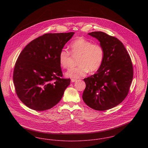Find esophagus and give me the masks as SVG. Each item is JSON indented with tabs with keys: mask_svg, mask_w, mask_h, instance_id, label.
<instances>
[{
	"mask_svg": "<svg viewBox=\"0 0 148 148\" xmlns=\"http://www.w3.org/2000/svg\"><path fill=\"white\" fill-rule=\"evenodd\" d=\"M76 81H77V79H71V82H73H73H76Z\"/></svg>",
	"mask_w": 148,
	"mask_h": 148,
	"instance_id": "esophagus-1",
	"label": "esophagus"
}]
</instances>
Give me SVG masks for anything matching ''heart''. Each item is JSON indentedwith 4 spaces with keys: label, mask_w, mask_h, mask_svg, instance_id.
I'll list each match as a JSON object with an SVG mask.
<instances>
[{
    "label": "heart",
    "mask_w": 148,
    "mask_h": 148,
    "mask_svg": "<svg viewBox=\"0 0 148 148\" xmlns=\"http://www.w3.org/2000/svg\"><path fill=\"white\" fill-rule=\"evenodd\" d=\"M70 48L71 52L62 49L59 54V64L65 69L70 67L71 54L73 56H78V65L66 73L68 77L76 79L84 77L89 71H98L103 63L104 50L99 44H92L91 41L80 37L71 43Z\"/></svg>",
    "instance_id": "obj_1"
}]
</instances>
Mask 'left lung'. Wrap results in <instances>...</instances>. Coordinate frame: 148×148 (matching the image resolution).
I'll list each match as a JSON object with an SVG mask.
<instances>
[{"instance_id": "obj_1", "label": "left lung", "mask_w": 148, "mask_h": 148, "mask_svg": "<svg viewBox=\"0 0 148 148\" xmlns=\"http://www.w3.org/2000/svg\"><path fill=\"white\" fill-rule=\"evenodd\" d=\"M104 50V59L97 73L84 79L82 98L92 109L104 111L119 105L127 97L133 78V67L123 44L102 32L88 33Z\"/></svg>"}]
</instances>
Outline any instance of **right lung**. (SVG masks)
Masks as SVG:
<instances>
[{
	"instance_id": "right-lung-1",
	"label": "right lung",
	"mask_w": 148,
	"mask_h": 148,
	"mask_svg": "<svg viewBox=\"0 0 148 148\" xmlns=\"http://www.w3.org/2000/svg\"><path fill=\"white\" fill-rule=\"evenodd\" d=\"M74 34L47 33L21 51L15 64L13 82L17 96L29 108L46 110L61 100L71 79L62 77L59 54Z\"/></svg>"
}]
</instances>
